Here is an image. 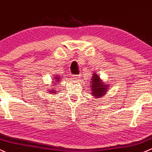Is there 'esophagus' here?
<instances>
[{
    "mask_svg": "<svg viewBox=\"0 0 152 152\" xmlns=\"http://www.w3.org/2000/svg\"><path fill=\"white\" fill-rule=\"evenodd\" d=\"M78 77H79V75H73L72 76V79L73 80V81L77 80Z\"/></svg>",
    "mask_w": 152,
    "mask_h": 152,
    "instance_id": "obj_1",
    "label": "esophagus"
}]
</instances>
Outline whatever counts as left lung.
Listing matches in <instances>:
<instances>
[{
    "label": "left lung",
    "instance_id": "8db88e82",
    "mask_svg": "<svg viewBox=\"0 0 152 152\" xmlns=\"http://www.w3.org/2000/svg\"><path fill=\"white\" fill-rule=\"evenodd\" d=\"M90 89L92 90V94H93L95 98H100V97L104 96L107 90L109 88L108 84H104V83L100 80V77L98 75L93 74L91 80L90 81Z\"/></svg>",
    "mask_w": 152,
    "mask_h": 152
}]
</instances>
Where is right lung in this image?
Instances as JSON below:
<instances>
[{
  "label": "right lung",
  "instance_id": "obj_1",
  "mask_svg": "<svg viewBox=\"0 0 152 152\" xmlns=\"http://www.w3.org/2000/svg\"><path fill=\"white\" fill-rule=\"evenodd\" d=\"M53 78H54V82H59V80H61V79H62V77H59L58 75H54V77ZM55 83V84H57V83ZM51 86H54V85H52ZM54 86H55V85H54ZM54 88H55V87H54L53 88H49V89H48L49 90H47V91H49L48 93H50L51 94H54L55 93H57V92H56V90H54Z\"/></svg>",
  "mask_w": 152,
  "mask_h": 152
}]
</instances>
